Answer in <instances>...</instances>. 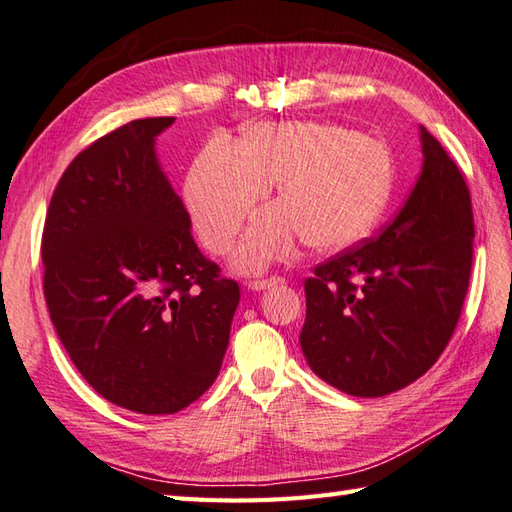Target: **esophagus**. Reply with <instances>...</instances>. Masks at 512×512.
<instances>
[{"mask_svg":"<svg viewBox=\"0 0 512 512\" xmlns=\"http://www.w3.org/2000/svg\"><path fill=\"white\" fill-rule=\"evenodd\" d=\"M282 278H278V276H271V278H265V280H252L249 282V289L252 291H265V289H269V287H276V285H282Z\"/></svg>","mask_w":512,"mask_h":512,"instance_id":"34e87169","label":"esophagus"}]
</instances>
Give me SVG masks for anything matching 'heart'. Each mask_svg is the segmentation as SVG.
<instances>
[{"label": "heart", "mask_w": 512, "mask_h": 512, "mask_svg": "<svg viewBox=\"0 0 512 512\" xmlns=\"http://www.w3.org/2000/svg\"><path fill=\"white\" fill-rule=\"evenodd\" d=\"M276 179L280 201L256 214L232 258L243 274L289 258L302 241L317 252L361 241L388 206L392 160L379 140L331 122H258L241 144L214 135L184 184L199 241L225 254Z\"/></svg>", "instance_id": "obj_1"}]
</instances>
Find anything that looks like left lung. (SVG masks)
Wrapping results in <instances>:
<instances>
[{"mask_svg":"<svg viewBox=\"0 0 512 512\" xmlns=\"http://www.w3.org/2000/svg\"><path fill=\"white\" fill-rule=\"evenodd\" d=\"M420 151L423 168L394 221L304 282L306 363L328 385L363 399L401 390L434 366L469 289V188L425 127Z\"/></svg>","mask_w":512,"mask_h":512,"instance_id":"left-lung-1","label":"left lung"}]
</instances>
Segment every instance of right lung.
<instances>
[{
    "label": "right lung",
    "instance_id": "add662e5",
    "mask_svg": "<svg viewBox=\"0 0 512 512\" xmlns=\"http://www.w3.org/2000/svg\"><path fill=\"white\" fill-rule=\"evenodd\" d=\"M175 118L133 120L87 146L43 227L50 320L83 379L113 405L184 410L219 377L241 300L199 252L155 151Z\"/></svg>",
    "mask_w": 512,
    "mask_h": 512
}]
</instances>
